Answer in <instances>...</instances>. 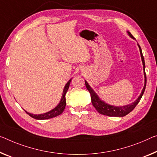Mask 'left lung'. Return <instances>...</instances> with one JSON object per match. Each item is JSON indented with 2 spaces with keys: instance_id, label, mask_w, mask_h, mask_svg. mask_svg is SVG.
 Segmentation results:
<instances>
[{
  "instance_id": "obj_1",
  "label": "left lung",
  "mask_w": 157,
  "mask_h": 157,
  "mask_svg": "<svg viewBox=\"0 0 157 157\" xmlns=\"http://www.w3.org/2000/svg\"><path fill=\"white\" fill-rule=\"evenodd\" d=\"M127 32L128 33L130 36H131L132 38H133V39H135V38L132 36V35L129 32V31H127ZM137 45H138V47L140 48V52L142 62H143V70H144V86L143 90H142L140 95L139 96L138 98H137L135 102L130 104V105L122 106V107H115V106L108 105V104L105 103L104 101H102L100 100L97 94L95 93V91H94L93 89L91 88V87L88 85V83H87V81H85L86 88L90 94L91 102H92L93 107L95 108L96 110H97L100 114L105 115V116H109V117H124V116L129 114L130 112H132V111L134 109V108L136 107V105L139 103L140 100V99L142 98V97H143L144 90H145L146 83H147V77H146V74H145V64H144V59L143 55V52H142L141 48L138 44H137Z\"/></svg>"
}]
</instances>
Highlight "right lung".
Instances as JSON below:
<instances>
[{"label": "right lung", "instance_id": "add662e5", "mask_svg": "<svg viewBox=\"0 0 157 157\" xmlns=\"http://www.w3.org/2000/svg\"><path fill=\"white\" fill-rule=\"evenodd\" d=\"M71 81V79H70L68 82H67L66 85L64 86V88L63 90V93H62V97L61 100L59 103V105L57 106L56 107L54 108L53 109L50 110V112L45 113V114H30L25 111L26 114L28 115H29L31 117L35 119H38V120H44V119H51V118H53L57 117L59 114H61L62 112H64V108L66 107V98H65V95L68 90L69 85H70V83Z\"/></svg>", "mask_w": 157, "mask_h": 157}]
</instances>
